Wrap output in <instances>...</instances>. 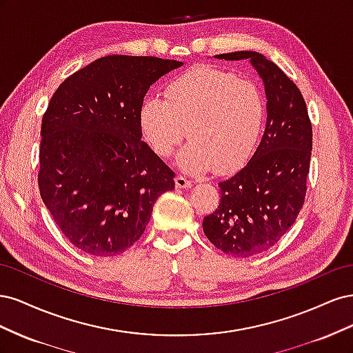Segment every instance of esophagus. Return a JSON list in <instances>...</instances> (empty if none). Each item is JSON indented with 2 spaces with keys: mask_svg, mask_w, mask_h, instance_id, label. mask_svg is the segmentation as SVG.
Returning <instances> with one entry per match:
<instances>
[{
  "mask_svg": "<svg viewBox=\"0 0 353 353\" xmlns=\"http://www.w3.org/2000/svg\"><path fill=\"white\" fill-rule=\"evenodd\" d=\"M175 185H176L178 188H190L191 185H193V181L187 179V178L183 176V175H176V176H175Z\"/></svg>",
  "mask_w": 353,
  "mask_h": 353,
  "instance_id": "34e87169",
  "label": "esophagus"
}]
</instances>
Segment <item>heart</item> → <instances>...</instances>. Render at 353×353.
<instances>
[{
    "instance_id": "obj_1",
    "label": "heart",
    "mask_w": 353,
    "mask_h": 353,
    "mask_svg": "<svg viewBox=\"0 0 353 353\" xmlns=\"http://www.w3.org/2000/svg\"><path fill=\"white\" fill-rule=\"evenodd\" d=\"M265 122L262 94L252 82L212 68H196L165 88V100L147 99L140 110L145 141L162 157L174 153L190 174H228L253 153Z\"/></svg>"
}]
</instances>
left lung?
Instances as JSON below:
<instances>
[{
    "label": "left lung",
    "mask_w": 353,
    "mask_h": 353,
    "mask_svg": "<svg viewBox=\"0 0 353 353\" xmlns=\"http://www.w3.org/2000/svg\"><path fill=\"white\" fill-rule=\"evenodd\" d=\"M215 57L249 59L268 99L261 144L240 172L219 183V206L203 219L209 241L243 259L270 250L301 212L311 165L312 123L301 90L274 61L256 51Z\"/></svg>",
    "instance_id": "obj_1"
}]
</instances>
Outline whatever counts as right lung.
Masks as SVG:
<instances>
[{"label":"right lung","mask_w":353,"mask_h":353,"mask_svg":"<svg viewBox=\"0 0 353 353\" xmlns=\"http://www.w3.org/2000/svg\"><path fill=\"white\" fill-rule=\"evenodd\" d=\"M183 63L105 56L74 72L42 117L38 185L65 237L110 258L141 237L175 172L143 140L140 110L150 85Z\"/></svg>","instance_id":"add662e5"}]
</instances>
